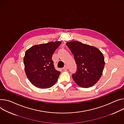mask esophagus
<instances>
[{
  "label": "esophagus",
  "mask_w": 124,
  "mask_h": 124,
  "mask_svg": "<svg viewBox=\"0 0 124 124\" xmlns=\"http://www.w3.org/2000/svg\"><path fill=\"white\" fill-rule=\"evenodd\" d=\"M68 69V66L67 65H65L63 68V69H64V70H67Z\"/></svg>",
  "instance_id": "1"
}]
</instances>
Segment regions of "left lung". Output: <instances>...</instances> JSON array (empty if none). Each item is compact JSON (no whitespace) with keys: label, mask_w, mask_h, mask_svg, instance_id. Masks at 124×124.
Here are the masks:
<instances>
[{"label":"left lung","mask_w":124,"mask_h":124,"mask_svg":"<svg viewBox=\"0 0 124 124\" xmlns=\"http://www.w3.org/2000/svg\"><path fill=\"white\" fill-rule=\"evenodd\" d=\"M74 55L77 70L72 75L75 82L82 87L95 85L102 76L105 65L103 54L98 48L78 41L67 42Z\"/></svg>","instance_id":"obj_1"}]
</instances>
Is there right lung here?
Returning a JSON list of instances; mask_svg holds the SVG:
<instances>
[{"mask_svg":"<svg viewBox=\"0 0 124 124\" xmlns=\"http://www.w3.org/2000/svg\"><path fill=\"white\" fill-rule=\"evenodd\" d=\"M61 43L50 42L36 45L26 52L25 73L30 82L36 87L49 88L57 82L60 72L55 69L52 57Z\"/></svg>","mask_w":124,"mask_h":124,"instance_id":"right-lung-1","label":"right lung"}]
</instances>
